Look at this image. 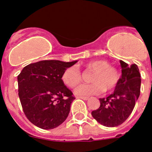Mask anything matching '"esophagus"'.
<instances>
[{"label": "esophagus", "instance_id": "esophagus-1", "mask_svg": "<svg viewBox=\"0 0 152 152\" xmlns=\"http://www.w3.org/2000/svg\"><path fill=\"white\" fill-rule=\"evenodd\" d=\"M77 98H80V99H82L84 100H88L89 99V97L88 96H77Z\"/></svg>", "mask_w": 152, "mask_h": 152}]
</instances>
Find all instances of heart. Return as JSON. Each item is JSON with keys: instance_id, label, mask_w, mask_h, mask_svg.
<instances>
[{"instance_id": "1", "label": "heart", "mask_w": 152, "mask_h": 152, "mask_svg": "<svg viewBox=\"0 0 152 152\" xmlns=\"http://www.w3.org/2000/svg\"><path fill=\"white\" fill-rule=\"evenodd\" d=\"M87 70L94 72L89 84H81L75 90V94L79 96L99 94L103 91H111L115 89L120 79L118 70L110 66L105 60H93L84 64ZM81 80L78 68L75 66L69 67L64 70L61 75V80L69 88H75Z\"/></svg>"}]
</instances>
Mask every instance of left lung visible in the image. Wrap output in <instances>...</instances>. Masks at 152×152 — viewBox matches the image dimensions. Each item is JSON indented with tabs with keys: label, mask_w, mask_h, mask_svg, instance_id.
Listing matches in <instances>:
<instances>
[{
	"label": "left lung",
	"mask_w": 152,
	"mask_h": 152,
	"mask_svg": "<svg viewBox=\"0 0 152 152\" xmlns=\"http://www.w3.org/2000/svg\"><path fill=\"white\" fill-rule=\"evenodd\" d=\"M122 75L113 93L106 98H100V106L91 115L107 127L121 125L130 116L140 95L141 75L135 64L129 65L120 60Z\"/></svg>",
	"instance_id": "obj_1"
}]
</instances>
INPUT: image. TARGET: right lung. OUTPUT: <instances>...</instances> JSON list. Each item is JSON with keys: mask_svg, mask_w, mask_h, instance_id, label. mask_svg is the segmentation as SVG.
Returning <instances> with one entry per match:
<instances>
[{"mask_svg": "<svg viewBox=\"0 0 152 152\" xmlns=\"http://www.w3.org/2000/svg\"><path fill=\"white\" fill-rule=\"evenodd\" d=\"M77 62L44 60L23 68L17 77L19 97L24 113L35 126L52 129L67 119L75 98L61 75Z\"/></svg>", "mask_w": 152, "mask_h": 152, "instance_id": "right-lung-1", "label": "right lung"}]
</instances>
